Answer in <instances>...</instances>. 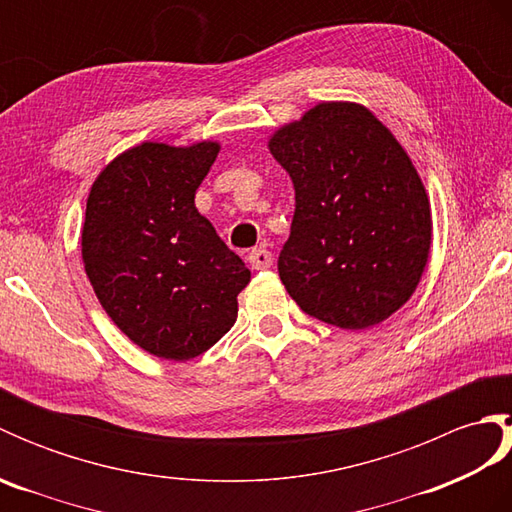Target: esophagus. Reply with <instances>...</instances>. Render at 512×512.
Listing matches in <instances>:
<instances>
[{
	"label": "esophagus",
	"instance_id": "esophagus-1",
	"mask_svg": "<svg viewBox=\"0 0 512 512\" xmlns=\"http://www.w3.org/2000/svg\"><path fill=\"white\" fill-rule=\"evenodd\" d=\"M248 262L255 270H268L273 266V253L268 248H253L248 253Z\"/></svg>",
	"mask_w": 512,
	"mask_h": 512
}]
</instances>
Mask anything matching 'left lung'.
<instances>
[{
  "mask_svg": "<svg viewBox=\"0 0 512 512\" xmlns=\"http://www.w3.org/2000/svg\"><path fill=\"white\" fill-rule=\"evenodd\" d=\"M268 149L295 187L277 262L288 295L343 330L391 317L431 248V206L407 151L356 103H319L277 129Z\"/></svg>",
  "mask_w": 512,
  "mask_h": 512,
  "instance_id": "left-lung-1",
  "label": "left lung"
}]
</instances>
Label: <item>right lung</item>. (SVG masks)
Listing matches in <instances>:
<instances>
[{"instance_id": "right-lung-1", "label": "right lung", "mask_w": 512, "mask_h": 512, "mask_svg": "<svg viewBox=\"0 0 512 512\" xmlns=\"http://www.w3.org/2000/svg\"><path fill=\"white\" fill-rule=\"evenodd\" d=\"M220 154L217 143H143L94 180L81 253L110 319L145 352L167 361L204 354L233 328L250 281L195 191Z\"/></svg>"}]
</instances>
